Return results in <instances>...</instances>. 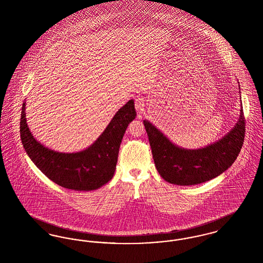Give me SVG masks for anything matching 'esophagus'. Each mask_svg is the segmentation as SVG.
<instances>
[{
  "label": "esophagus",
  "instance_id": "esophagus-1",
  "mask_svg": "<svg viewBox=\"0 0 263 263\" xmlns=\"http://www.w3.org/2000/svg\"><path fill=\"white\" fill-rule=\"evenodd\" d=\"M144 107H145V100H144V99L143 98H137L135 100V108H136L139 118H142V115L145 111Z\"/></svg>",
  "mask_w": 263,
  "mask_h": 263
}]
</instances>
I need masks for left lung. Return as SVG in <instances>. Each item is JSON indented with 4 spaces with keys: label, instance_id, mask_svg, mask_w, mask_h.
<instances>
[{
    "label": "left lung",
    "instance_id": "8db88e82",
    "mask_svg": "<svg viewBox=\"0 0 263 263\" xmlns=\"http://www.w3.org/2000/svg\"><path fill=\"white\" fill-rule=\"evenodd\" d=\"M144 125L159 174L165 181L184 186L206 182L227 171L240 152L246 132L242 106L238 122L228 134L195 150L176 146L148 120H144Z\"/></svg>",
    "mask_w": 263,
    "mask_h": 263
}]
</instances>
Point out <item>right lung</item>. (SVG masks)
<instances>
[{"label": "right lung", "mask_w": 263, "mask_h": 263, "mask_svg": "<svg viewBox=\"0 0 263 263\" xmlns=\"http://www.w3.org/2000/svg\"><path fill=\"white\" fill-rule=\"evenodd\" d=\"M25 102L21 117V138L26 154L53 182L78 191H90L106 184L114 175L119 147L128 124L136 117L130 100L113 116L109 124L88 148L76 153L48 149L31 134L25 118Z\"/></svg>", "instance_id": "add662e5"}]
</instances>
